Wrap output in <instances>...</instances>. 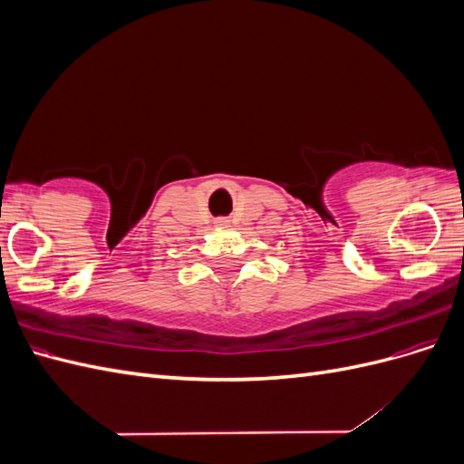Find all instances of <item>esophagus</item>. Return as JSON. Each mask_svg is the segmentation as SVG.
Listing matches in <instances>:
<instances>
[{"instance_id": "1", "label": "esophagus", "mask_w": 464, "mask_h": 464, "mask_svg": "<svg viewBox=\"0 0 464 464\" xmlns=\"http://www.w3.org/2000/svg\"><path fill=\"white\" fill-rule=\"evenodd\" d=\"M217 224H218V227H228V220L227 218H218Z\"/></svg>"}]
</instances>
